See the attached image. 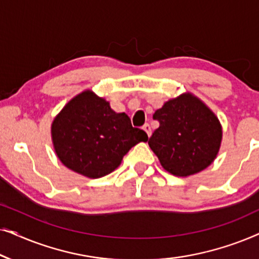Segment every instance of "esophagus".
<instances>
[{"instance_id": "obj_1", "label": "esophagus", "mask_w": 259, "mask_h": 259, "mask_svg": "<svg viewBox=\"0 0 259 259\" xmlns=\"http://www.w3.org/2000/svg\"><path fill=\"white\" fill-rule=\"evenodd\" d=\"M143 130L145 131V132L147 133L148 138H150V137H151V134H152V130H151V126H150V123H145V125L143 126Z\"/></svg>"}]
</instances>
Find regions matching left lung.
<instances>
[{"label":"left lung","mask_w":259,"mask_h":259,"mask_svg":"<svg viewBox=\"0 0 259 259\" xmlns=\"http://www.w3.org/2000/svg\"><path fill=\"white\" fill-rule=\"evenodd\" d=\"M159 127L148 140L166 171L189 177L210 166L219 152L223 128L217 115L192 93L169 99L157 109Z\"/></svg>","instance_id":"8db88e82"}]
</instances>
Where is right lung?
<instances>
[{
    "mask_svg": "<svg viewBox=\"0 0 259 259\" xmlns=\"http://www.w3.org/2000/svg\"><path fill=\"white\" fill-rule=\"evenodd\" d=\"M55 153L66 167L97 179L118 168L127 152L148 137L115 113L104 98L86 90L66 104L52 122Z\"/></svg>",
    "mask_w": 259,
    "mask_h": 259,
    "instance_id": "right-lung-1",
    "label": "right lung"
}]
</instances>
